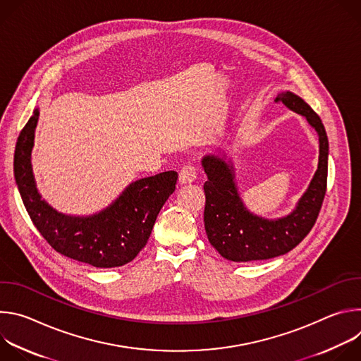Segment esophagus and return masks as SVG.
Returning a JSON list of instances; mask_svg holds the SVG:
<instances>
[{"label":"esophagus","instance_id":"34e87169","mask_svg":"<svg viewBox=\"0 0 361 361\" xmlns=\"http://www.w3.org/2000/svg\"><path fill=\"white\" fill-rule=\"evenodd\" d=\"M197 178V169L192 164H185L183 166V169L180 170V183L181 184H187V183H192Z\"/></svg>","mask_w":361,"mask_h":361}]
</instances>
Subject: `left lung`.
<instances>
[{
	"mask_svg": "<svg viewBox=\"0 0 361 361\" xmlns=\"http://www.w3.org/2000/svg\"><path fill=\"white\" fill-rule=\"evenodd\" d=\"M290 110L304 116L319 134V169L293 213L283 219L267 220L250 213L234 183L233 166L216 156L204 157L201 164L207 174L204 183V226L210 244L231 262L269 260L288 252L310 233L327 188L329 140L320 117L294 92L276 97Z\"/></svg>",
	"mask_w": 361,
	"mask_h": 361,
	"instance_id": "obj_1",
	"label": "left lung"
}]
</instances>
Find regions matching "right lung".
I'll return each mask as SVG.
<instances>
[{
	"label": "right lung",
	"instance_id": "add662e5",
	"mask_svg": "<svg viewBox=\"0 0 361 361\" xmlns=\"http://www.w3.org/2000/svg\"><path fill=\"white\" fill-rule=\"evenodd\" d=\"M38 110L21 130L14 154V176L27 213L57 252L98 269L120 267L135 259L147 244L156 219L176 190L178 174L166 171L131 183L98 214L73 217L48 205L35 187L31 149Z\"/></svg>",
	"mask_w": 361,
	"mask_h": 361
}]
</instances>
